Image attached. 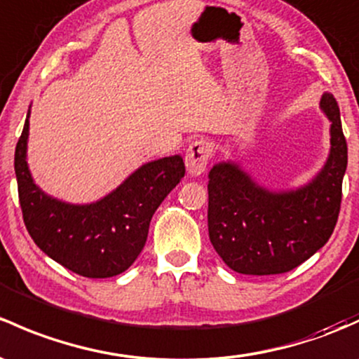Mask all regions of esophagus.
Segmentation results:
<instances>
[{
    "mask_svg": "<svg viewBox=\"0 0 359 359\" xmlns=\"http://www.w3.org/2000/svg\"><path fill=\"white\" fill-rule=\"evenodd\" d=\"M211 158V146L210 142L199 141L191 142L189 148L186 151V168L187 173L191 175H201L205 172L206 167H208V161Z\"/></svg>",
    "mask_w": 359,
    "mask_h": 359,
    "instance_id": "esophagus-1",
    "label": "esophagus"
}]
</instances>
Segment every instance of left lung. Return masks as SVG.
<instances>
[{
  "instance_id": "1",
  "label": "left lung",
  "mask_w": 359,
  "mask_h": 359,
  "mask_svg": "<svg viewBox=\"0 0 359 359\" xmlns=\"http://www.w3.org/2000/svg\"><path fill=\"white\" fill-rule=\"evenodd\" d=\"M320 108L330 120V153L304 186L266 189L236 161H222L210 170V241L237 273H285L330 239L341 210L348 144L339 104L330 93L323 94Z\"/></svg>"
}]
</instances>
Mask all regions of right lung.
Here are the masks:
<instances>
[{
	"label": "right lung",
	"mask_w": 359,
	"mask_h": 359,
	"mask_svg": "<svg viewBox=\"0 0 359 359\" xmlns=\"http://www.w3.org/2000/svg\"><path fill=\"white\" fill-rule=\"evenodd\" d=\"M29 115L15 148V175L25 227L37 248L74 273L108 278L126 271L148 239L149 222L186 173L180 154L148 161L115 191L89 205L46 194L27 165Z\"/></svg>",
	"instance_id": "right-lung-1"
}]
</instances>
